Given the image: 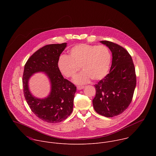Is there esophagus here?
<instances>
[{
  "instance_id": "34e87169",
  "label": "esophagus",
  "mask_w": 156,
  "mask_h": 156,
  "mask_svg": "<svg viewBox=\"0 0 156 156\" xmlns=\"http://www.w3.org/2000/svg\"><path fill=\"white\" fill-rule=\"evenodd\" d=\"M84 87V86H77V89L78 90H82V89H83Z\"/></svg>"
}]
</instances>
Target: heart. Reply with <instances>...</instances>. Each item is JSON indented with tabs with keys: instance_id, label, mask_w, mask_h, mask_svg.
I'll return each instance as SVG.
<instances>
[{
	"instance_id": "obj_1",
	"label": "heart",
	"mask_w": 156,
	"mask_h": 156,
	"mask_svg": "<svg viewBox=\"0 0 156 156\" xmlns=\"http://www.w3.org/2000/svg\"><path fill=\"white\" fill-rule=\"evenodd\" d=\"M111 62V54L104 45L80 44L73 47L69 55H62L58 61L61 73L67 78H73L80 70H84L74 78L76 84H84L91 79L100 80L107 74Z\"/></svg>"
}]
</instances>
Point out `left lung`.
Segmentation results:
<instances>
[{"label": "left lung", "mask_w": 156, "mask_h": 156, "mask_svg": "<svg viewBox=\"0 0 156 156\" xmlns=\"http://www.w3.org/2000/svg\"><path fill=\"white\" fill-rule=\"evenodd\" d=\"M101 42L112 52V63L110 72L94 85L93 104L97 113L113 117L123 113L131 102L136 75L131 56L125 48L111 41Z\"/></svg>", "instance_id": "8db88e82"}]
</instances>
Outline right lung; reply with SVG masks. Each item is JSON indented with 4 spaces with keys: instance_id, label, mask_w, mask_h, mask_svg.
I'll use <instances>...</instances> for the list:
<instances>
[{
    "instance_id": "add662e5",
    "label": "right lung",
    "mask_w": 156,
    "mask_h": 156,
    "mask_svg": "<svg viewBox=\"0 0 156 156\" xmlns=\"http://www.w3.org/2000/svg\"><path fill=\"white\" fill-rule=\"evenodd\" d=\"M66 43L49 44L36 51L25 65L23 87L25 98L32 112L40 119L56 123L67 118L72 112L76 87L65 79L58 68V61ZM44 71L51 82V92L47 98L37 99L29 91L28 80L33 73Z\"/></svg>"
}]
</instances>
